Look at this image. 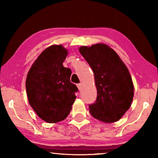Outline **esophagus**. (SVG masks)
Masks as SVG:
<instances>
[{
  "label": "esophagus",
  "mask_w": 158,
  "mask_h": 158,
  "mask_svg": "<svg viewBox=\"0 0 158 158\" xmlns=\"http://www.w3.org/2000/svg\"><path fill=\"white\" fill-rule=\"evenodd\" d=\"M77 88H78L79 90H81V87H82V84H81V83H80V84H77Z\"/></svg>",
  "instance_id": "obj_1"
}]
</instances>
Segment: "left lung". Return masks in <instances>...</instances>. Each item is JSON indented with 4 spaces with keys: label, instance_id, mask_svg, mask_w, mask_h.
<instances>
[{
    "label": "left lung",
    "instance_id": "left-lung-1",
    "mask_svg": "<svg viewBox=\"0 0 158 158\" xmlns=\"http://www.w3.org/2000/svg\"><path fill=\"white\" fill-rule=\"evenodd\" d=\"M79 51L94 74L97 99L89 111L98 121L111 123L123 117L132 105L134 84L127 66L104 43L81 46Z\"/></svg>",
    "mask_w": 158,
    "mask_h": 158
}]
</instances>
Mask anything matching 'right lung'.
<instances>
[{"label":"right lung","instance_id":"1","mask_svg":"<svg viewBox=\"0 0 158 158\" xmlns=\"http://www.w3.org/2000/svg\"><path fill=\"white\" fill-rule=\"evenodd\" d=\"M68 54L62 44L51 45L34 61L26 77L29 105L49 123L65 119L76 99L78 89L70 82L72 71L63 65Z\"/></svg>","mask_w":158,"mask_h":158}]
</instances>
